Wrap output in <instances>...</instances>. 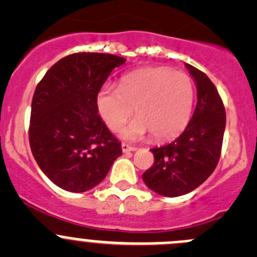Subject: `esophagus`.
<instances>
[{
	"label": "esophagus",
	"mask_w": 257,
	"mask_h": 257,
	"mask_svg": "<svg viewBox=\"0 0 257 257\" xmlns=\"http://www.w3.org/2000/svg\"><path fill=\"white\" fill-rule=\"evenodd\" d=\"M137 148L134 147H131V145L128 144H121V150H123V153H129V152H134Z\"/></svg>",
	"instance_id": "esophagus-1"
}]
</instances>
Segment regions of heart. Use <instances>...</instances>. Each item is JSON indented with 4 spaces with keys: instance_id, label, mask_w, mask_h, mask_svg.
<instances>
[{
    "instance_id": "heart-1",
    "label": "heart",
    "mask_w": 257,
    "mask_h": 257,
    "mask_svg": "<svg viewBox=\"0 0 257 257\" xmlns=\"http://www.w3.org/2000/svg\"><path fill=\"white\" fill-rule=\"evenodd\" d=\"M194 102V85L184 72L168 67H147L120 78L119 88L104 85L97 93L98 113L107 126L118 131L133 114H138L123 131L126 141H138L148 133L155 141L177 137L188 124Z\"/></svg>"
}]
</instances>
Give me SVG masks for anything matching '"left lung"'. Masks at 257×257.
<instances>
[{
  "mask_svg": "<svg viewBox=\"0 0 257 257\" xmlns=\"http://www.w3.org/2000/svg\"><path fill=\"white\" fill-rule=\"evenodd\" d=\"M198 92V103L185 131L172 143L153 148L154 164L143 174L145 185L163 196L185 195L216 168L226 114L216 88L205 73L185 63Z\"/></svg>",
  "mask_w": 257,
  "mask_h": 257,
  "instance_id": "left-lung-1",
  "label": "left lung"
}]
</instances>
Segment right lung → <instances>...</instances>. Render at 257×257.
Wrapping results in <instances>:
<instances>
[{"label":"right lung","mask_w":257,"mask_h":257,"mask_svg":"<svg viewBox=\"0 0 257 257\" xmlns=\"http://www.w3.org/2000/svg\"><path fill=\"white\" fill-rule=\"evenodd\" d=\"M125 61L107 53L71 54L53 64L36 88L31 150L46 177L63 190H90L121 155L120 142L98 115L95 98Z\"/></svg>","instance_id":"obj_1"}]
</instances>
